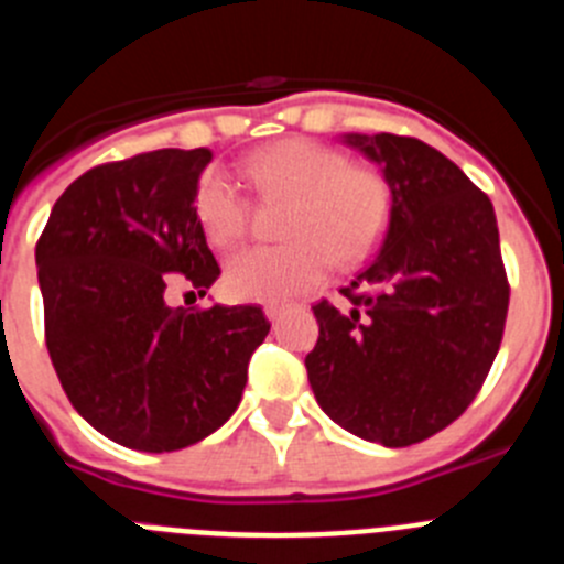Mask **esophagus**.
Listing matches in <instances>:
<instances>
[{"instance_id": "esophagus-1", "label": "esophagus", "mask_w": 564, "mask_h": 564, "mask_svg": "<svg viewBox=\"0 0 564 564\" xmlns=\"http://www.w3.org/2000/svg\"><path fill=\"white\" fill-rule=\"evenodd\" d=\"M288 311V305H268L265 307V316L271 318V322H279V318H282V313Z\"/></svg>"}]
</instances>
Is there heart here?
Wrapping results in <instances>:
<instances>
[{
    "label": "heart",
    "instance_id": "obj_1",
    "mask_svg": "<svg viewBox=\"0 0 564 564\" xmlns=\"http://www.w3.org/2000/svg\"><path fill=\"white\" fill-rule=\"evenodd\" d=\"M248 183L259 194H291L282 246H251L226 262V291L242 302H285L316 288L333 262L364 259L387 231L392 188L372 169L350 166L325 143L291 138L248 158ZM194 212L214 246H231L248 226V200L228 174L208 169L197 181Z\"/></svg>",
    "mask_w": 564,
    "mask_h": 564
}]
</instances>
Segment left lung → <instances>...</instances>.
<instances>
[{"instance_id":"obj_1","label":"left lung","mask_w":564,"mask_h":564,"mask_svg":"<svg viewBox=\"0 0 564 564\" xmlns=\"http://www.w3.org/2000/svg\"><path fill=\"white\" fill-rule=\"evenodd\" d=\"M392 188L381 251L347 305H313L305 358L318 406L352 435L390 449L446 430L486 381L508 313L495 206L460 166L403 134H344Z\"/></svg>"}]
</instances>
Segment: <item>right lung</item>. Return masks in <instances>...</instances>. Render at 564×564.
<instances>
[{
    "mask_svg": "<svg viewBox=\"0 0 564 564\" xmlns=\"http://www.w3.org/2000/svg\"><path fill=\"white\" fill-rule=\"evenodd\" d=\"M208 149H158L89 169L36 242L50 361L78 415L138 452H177L234 415L271 322L262 307H172L220 265L194 194Z\"/></svg>",
    "mask_w": 564,
    "mask_h": 564,
    "instance_id": "1",
    "label": "right lung"
}]
</instances>
